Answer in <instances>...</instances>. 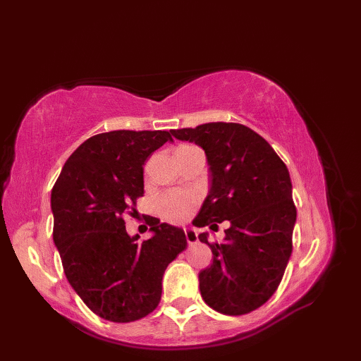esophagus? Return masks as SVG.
Segmentation results:
<instances>
[{"instance_id":"esophagus-1","label":"esophagus","mask_w":361,"mask_h":361,"mask_svg":"<svg viewBox=\"0 0 361 361\" xmlns=\"http://www.w3.org/2000/svg\"><path fill=\"white\" fill-rule=\"evenodd\" d=\"M184 234H185V240H187L188 244H196L199 241L197 233H196L195 228H192V226H185Z\"/></svg>"}]
</instances>
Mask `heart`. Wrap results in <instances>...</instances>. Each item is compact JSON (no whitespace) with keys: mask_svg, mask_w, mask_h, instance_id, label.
<instances>
[{"mask_svg":"<svg viewBox=\"0 0 361 361\" xmlns=\"http://www.w3.org/2000/svg\"><path fill=\"white\" fill-rule=\"evenodd\" d=\"M158 206L161 214L174 222H181L192 215L196 206V197L183 190H174L159 197Z\"/></svg>","mask_w":361,"mask_h":361,"instance_id":"heart-1","label":"heart"}]
</instances>
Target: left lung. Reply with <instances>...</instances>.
I'll list each match as a JSON object with an SVG mask.
<instances>
[{"label": "left lung", "mask_w": 361, "mask_h": 361, "mask_svg": "<svg viewBox=\"0 0 361 361\" xmlns=\"http://www.w3.org/2000/svg\"><path fill=\"white\" fill-rule=\"evenodd\" d=\"M204 150L211 184L195 226L230 221L225 243L209 245L214 262L200 271L199 287L214 310L238 316L256 310L276 291L293 252L297 211L288 168L256 131L235 123L171 130Z\"/></svg>", "instance_id": "1"}]
</instances>
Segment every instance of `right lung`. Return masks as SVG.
Returning <instances> with one entry per match:
<instances>
[{
	"label": "right lung",
	"mask_w": 361,
	"mask_h": 361,
	"mask_svg": "<svg viewBox=\"0 0 361 361\" xmlns=\"http://www.w3.org/2000/svg\"><path fill=\"white\" fill-rule=\"evenodd\" d=\"M168 131L117 130L83 142L51 192L54 243L64 274L85 305L126 324L154 312L162 276L185 245L183 228L149 218L152 237L128 235L123 214L143 196V165Z\"/></svg>",
	"instance_id": "obj_1"
}]
</instances>
